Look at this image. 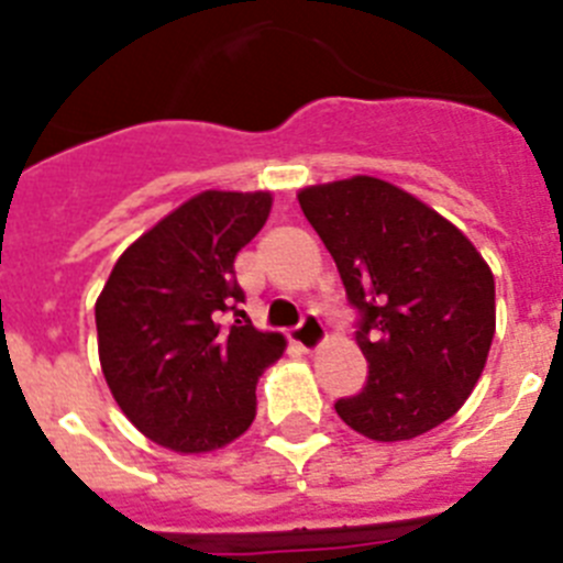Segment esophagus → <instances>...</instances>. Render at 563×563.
<instances>
[{
	"label": "esophagus",
	"mask_w": 563,
	"mask_h": 563,
	"mask_svg": "<svg viewBox=\"0 0 563 563\" xmlns=\"http://www.w3.org/2000/svg\"><path fill=\"white\" fill-rule=\"evenodd\" d=\"M292 341L305 352H318L327 343V327L321 324V318L305 316V321L292 330Z\"/></svg>",
	"instance_id": "1"
}]
</instances>
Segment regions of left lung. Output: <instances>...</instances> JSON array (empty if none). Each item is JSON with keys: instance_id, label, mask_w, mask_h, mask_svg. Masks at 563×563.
<instances>
[{"instance_id": "8db88e82", "label": "left lung", "mask_w": 563, "mask_h": 563, "mask_svg": "<svg viewBox=\"0 0 563 563\" xmlns=\"http://www.w3.org/2000/svg\"><path fill=\"white\" fill-rule=\"evenodd\" d=\"M296 197L361 310L355 341L369 377L361 395L335 402L338 417L375 442L437 429L471 397L494 343L487 262L454 222L377 177Z\"/></svg>"}]
</instances>
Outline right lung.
<instances>
[{
	"label": "right lung",
	"mask_w": 563,
	"mask_h": 563,
	"mask_svg": "<svg viewBox=\"0 0 563 563\" xmlns=\"http://www.w3.org/2000/svg\"><path fill=\"white\" fill-rule=\"evenodd\" d=\"M271 191H202L114 262L96 301L98 357L134 429L174 454H208L245 434L256 383L285 355L282 332L219 316L245 301L233 258L262 231Z\"/></svg>",
	"instance_id": "obj_1"
}]
</instances>
